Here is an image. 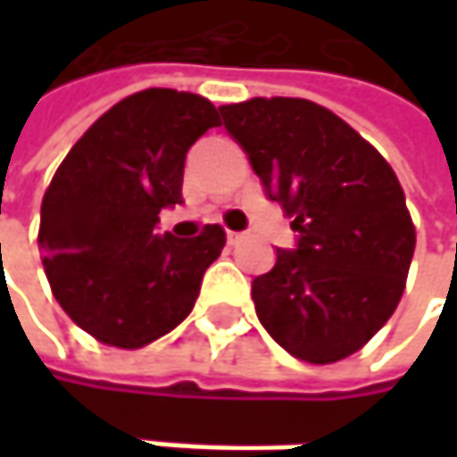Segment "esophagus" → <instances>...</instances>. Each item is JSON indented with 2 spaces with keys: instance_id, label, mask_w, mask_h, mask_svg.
I'll return each instance as SVG.
<instances>
[{
  "instance_id": "34e87169",
  "label": "esophagus",
  "mask_w": 457,
  "mask_h": 457,
  "mask_svg": "<svg viewBox=\"0 0 457 457\" xmlns=\"http://www.w3.org/2000/svg\"><path fill=\"white\" fill-rule=\"evenodd\" d=\"M243 237V232H235V229H228V243H237Z\"/></svg>"
}]
</instances>
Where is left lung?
<instances>
[{"mask_svg": "<svg viewBox=\"0 0 457 457\" xmlns=\"http://www.w3.org/2000/svg\"><path fill=\"white\" fill-rule=\"evenodd\" d=\"M296 248L251 283L256 318L294 357L328 365L368 344L397 310L415 251L405 193L346 121L299 97L220 108Z\"/></svg>", "mask_w": 457, "mask_h": 457, "instance_id": "obj_1", "label": "left lung"}]
</instances>
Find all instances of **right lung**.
I'll list each match as a JSON object with an SVG mask.
<instances>
[{
  "mask_svg": "<svg viewBox=\"0 0 457 457\" xmlns=\"http://www.w3.org/2000/svg\"><path fill=\"white\" fill-rule=\"evenodd\" d=\"M212 127L220 113L206 97L145 89L103 113L54 171L42 264L60 307L97 341L139 349L190 315L225 229L177 237L155 225L182 204L187 150Z\"/></svg>",
  "mask_w": 457,
  "mask_h": 457,
  "instance_id": "right-lung-1",
  "label": "right lung"
}]
</instances>
